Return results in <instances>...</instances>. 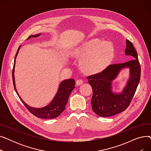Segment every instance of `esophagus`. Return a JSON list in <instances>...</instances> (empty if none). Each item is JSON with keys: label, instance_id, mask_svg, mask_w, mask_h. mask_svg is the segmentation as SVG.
Segmentation results:
<instances>
[{"label": "esophagus", "instance_id": "1", "mask_svg": "<svg viewBox=\"0 0 151 151\" xmlns=\"http://www.w3.org/2000/svg\"><path fill=\"white\" fill-rule=\"evenodd\" d=\"M83 83V80H81V79H78V80L76 81V84L78 86L82 84Z\"/></svg>", "mask_w": 151, "mask_h": 151}]
</instances>
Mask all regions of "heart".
I'll return each instance as SVG.
<instances>
[{
    "label": "heart",
    "mask_w": 151,
    "mask_h": 151,
    "mask_svg": "<svg viewBox=\"0 0 151 151\" xmlns=\"http://www.w3.org/2000/svg\"><path fill=\"white\" fill-rule=\"evenodd\" d=\"M115 54L113 45L99 38L85 42L74 51V56L80 60V67L84 72L96 73L106 69Z\"/></svg>",
    "instance_id": "b5f03b06"
}]
</instances>
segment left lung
I'll return each mask as SVG.
<instances>
[{
  "instance_id": "1",
  "label": "left lung",
  "mask_w": 151,
  "mask_h": 151,
  "mask_svg": "<svg viewBox=\"0 0 151 151\" xmlns=\"http://www.w3.org/2000/svg\"><path fill=\"white\" fill-rule=\"evenodd\" d=\"M125 54L133 58L128 62L110 65L101 73L88 76V82L92 88V109L101 117H109L120 113L127 108L136 92L141 77V66L137 52L133 43L126 40ZM128 67L130 78L121 94L113 93L112 81L120 71Z\"/></svg>"
}]
</instances>
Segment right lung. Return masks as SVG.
I'll return each instance as SVG.
<instances>
[{"mask_svg": "<svg viewBox=\"0 0 151 151\" xmlns=\"http://www.w3.org/2000/svg\"><path fill=\"white\" fill-rule=\"evenodd\" d=\"M40 35V34L35 35H30L28 37L27 39H29L31 37H37ZM20 47L21 46H19V47H18L17 54H16L13 71H12L13 83L14 88L16 92H17V93L18 94V97H19L20 100L22 101L24 105L26 108L29 111L30 113H31L35 116L40 118H42V119H53V118L58 117L63 111L65 110V106L68 101L70 94L71 92V91H73V89L75 88V80L73 79H69V80L63 81L59 85L56 95H55L54 98L48 105L41 108H32L29 106L22 100V99L19 96V95L18 94L15 86L14 77V67H15V62H16L15 59L17 56Z\"/></svg>", "mask_w": 151, "mask_h": 151, "instance_id": "add662e5", "label": "right lung"}]
</instances>
